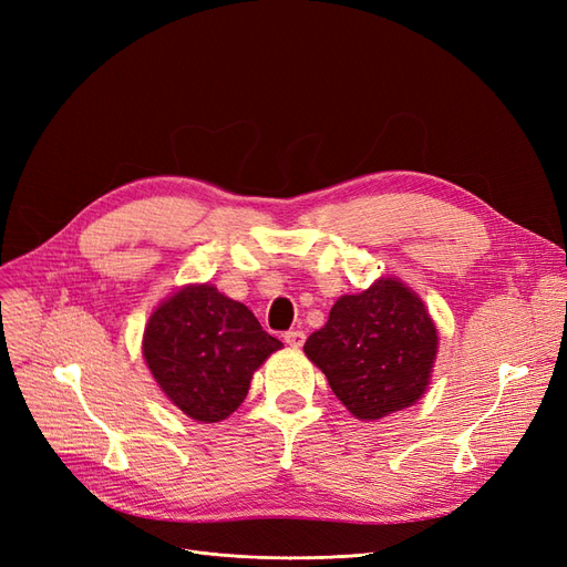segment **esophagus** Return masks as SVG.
Masks as SVG:
<instances>
[{"mask_svg": "<svg viewBox=\"0 0 567 567\" xmlns=\"http://www.w3.org/2000/svg\"><path fill=\"white\" fill-rule=\"evenodd\" d=\"M284 340L288 342L290 348H300L302 342H305V331H300V329H290V331H286V333H284Z\"/></svg>", "mask_w": 567, "mask_h": 567, "instance_id": "34e87169", "label": "esophagus"}]
</instances>
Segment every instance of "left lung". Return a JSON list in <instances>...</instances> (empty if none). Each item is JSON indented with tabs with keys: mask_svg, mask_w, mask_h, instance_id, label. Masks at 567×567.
Here are the masks:
<instances>
[{
	"mask_svg": "<svg viewBox=\"0 0 567 567\" xmlns=\"http://www.w3.org/2000/svg\"><path fill=\"white\" fill-rule=\"evenodd\" d=\"M435 352V323L398 279L342 296L305 342L336 398L362 421L414 404L431 381Z\"/></svg>",
	"mask_w": 567,
	"mask_h": 567,
	"instance_id": "1",
	"label": "left lung"
}]
</instances>
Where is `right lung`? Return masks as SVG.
Segmentation results:
<instances>
[{"instance_id": "1", "label": "right lung", "mask_w": 567, "mask_h": 567, "mask_svg": "<svg viewBox=\"0 0 567 567\" xmlns=\"http://www.w3.org/2000/svg\"><path fill=\"white\" fill-rule=\"evenodd\" d=\"M246 305L210 284L186 286L151 315L144 331L146 364L186 416L217 423L246 400L252 371L277 352Z\"/></svg>"}]
</instances>
